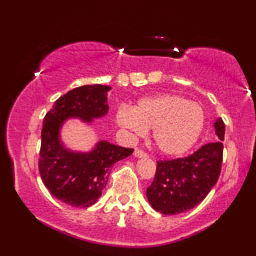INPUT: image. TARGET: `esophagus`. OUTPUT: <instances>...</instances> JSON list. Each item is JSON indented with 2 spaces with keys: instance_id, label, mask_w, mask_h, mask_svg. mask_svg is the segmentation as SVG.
<instances>
[{
  "instance_id": "esophagus-1",
  "label": "esophagus",
  "mask_w": 256,
  "mask_h": 256,
  "mask_svg": "<svg viewBox=\"0 0 256 256\" xmlns=\"http://www.w3.org/2000/svg\"><path fill=\"white\" fill-rule=\"evenodd\" d=\"M134 156L138 157V158H142V157L146 156V152H143V150H141V149H135Z\"/></svg>"
}]
</instances>
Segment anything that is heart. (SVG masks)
Here are the masks:
<instances>
[{"instance_id": "obj_1", "label": "heart", "mask_w": 256, "mask_h": 256, "mask_svg": "<svg viewBox=\"0 0 256 256\" xmlns=\"http://www.w3.org/2000/svg\"><path fill=\"white\" fill-rule=\"evenodd\" d=\"M116 124L132 136L146 135L152 128L154 142L168 156H180L198 141L205 126L202 104L178 94L142 98L132 110L116 112Z\"/></svg>"}]
</instances>
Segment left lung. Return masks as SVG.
<instances>
[{"label":"left lung","instance_id":"left-lung-1","mask_svg":"<svg viewBox=\"0 0 256 256\" xmlns=\"http://www.w3.org/2000/svg\"><path fill=\"white\" fill-rule=\"evenodd\" d=\"M219 141L208 143L184 158L157 162L155 178L146 188L149 204L162 214H178L204 200L218 182L222 163L225 124L214 122Z\"/></svg>","mask_w":256,"mask_h":256}]
</instances>
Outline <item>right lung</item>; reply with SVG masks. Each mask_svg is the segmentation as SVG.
<instances>
[{
	"label": "right lung",
	"mask_w": 256,
	"mask_h": 256,
	"mask_svg": "<svg viewBox=\"0 0 256 256\" xmlns=\"http://www.w3.org/2000/svg\"><path fill=\"white\" fill-rule=\"evenodd\" d=\"M112 87L85 85L56 100L44 118L40 152V174L50 194L74 208H88L106 188L114 163L130 156L134 149L99 141L90 152H73L60 138V129L68 118L92 124L108 113L107 94Z\"/></svg>",
	"instance_id": "obj_1"
}]
</instances>
